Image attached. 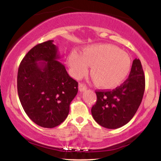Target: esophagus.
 Returning a JSON list of instances; mask_svg holds the SVG:
<instances>
[{"instance_id": "obj_1", "label": "esophagus", "mask_w": 161, "mask_h": 161, "mask_svg": "<svg viewBox=\"0 0 161 161\" xmlns=\"http://www.w3.org/2000/svg\"><path fill=\"white\" fill-rule=\"evenodd\" d=\"M86 89H87V87H86V86H85L84 84H82V83H80V84L79 85V92H85V91H86Z\"/></svg>"}]
</instances>
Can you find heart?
<instances>
[{"label": "heart", "mask_w": 161, "mask_h": 161, "mask_svg": "<svg viewBox=\"0 0 161 161\" xmlns=\"http://www.w3.org/2000/svg\"><path fill=\"white\" fill-rule=\"evenodd\" d=\"M70 74L80 79L92 66L94 82L104 89H113L123 83L130 73L132 61L128 53L108 44L92 45L83 49L82 54L73 50L67 57Z\"/></svg>", "instance_id": "b5f03b06"}]
</instances>
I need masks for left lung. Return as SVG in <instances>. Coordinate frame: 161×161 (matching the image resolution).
I'll return each instance as SVG.
<instances>
[{
	"mask_svg": "<svg viewBox=\"0 0 161 161\" xmlns=\"http://www.w3.org/2000/svg\"><path fill=\"white\" fill-rule=\"evenodd\" d=\"M145 88V79L139 59H135L129 78L112 91H97L92 107L94 119L107 129H118L128 123L139 108Z\"/></svg>",
	"mask_w": 161,
	"mask_h": 161,
	"instance_id": "8db88e82",
	"label": "left lung"
}]
</instances>
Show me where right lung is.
Wrapping results in <instances>:
<instances>
[{"mask_svg":"<svg viewBox=\"0 0 161 161\" xmlns=\"http://www.w3.org/2000/svg\"><path fill=\"white\" fill-rule=\"evenodd\" d=\"M53 41L38 44L26 53L18 69V95L25 114L37 125L53 128L66 119L78 92Z\"/></svg>","mask_w":161,"mask_h":161,"instance_id":"1","label":"right lung"}]
</instances>
